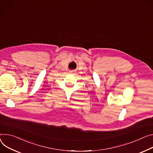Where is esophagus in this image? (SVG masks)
<instances>
[{"instance_id": "1", "label": "esophagus", "mask_w": 153, "mask_h": 153, "mask_svg": "<svg viewBox=\"0 0 153 153\" xmlns=\"http://www.w3.org/2000/svg\"><path fill=\"white\" fill-rule=\"evenodd\" d=\"M73 71H71V73H73Z\"/></svg>"}]
</instances>
